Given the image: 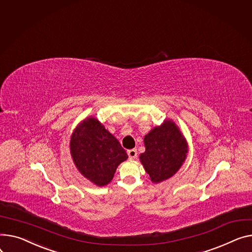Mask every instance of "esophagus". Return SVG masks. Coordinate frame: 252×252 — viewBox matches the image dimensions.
<instances>
[{
    "mask_svg": "<svg viewBox=\"0 0 252 252\" xmlns=\"http://www.w3.org/2000/svg\"><path fill=\"white\" fill-rule=\"evenodd\" d=\"M127 155L129 159H136L138 155V151L136 149H130L127 151Z\"/></svg>",
    "mask_w": 252,
    "mask_h": 252,
    "instance_id": "34e87169",
    "label": "esophagus"
}]
</instances>
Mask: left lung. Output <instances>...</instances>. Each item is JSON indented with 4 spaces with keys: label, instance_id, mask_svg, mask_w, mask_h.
I'll return each mask as SVG.
<instances>
[{
    "label": "left lung",
    "instance_id": "left-lung-1",
    "mask_svg": "<svg viewBox=\"0 0 252 252\" xmlns=\"http://www.w3.org/2000/svg\"><path fill=\"white\" fill-rule=\"evenodd\" d=\"M146 151L140 160L153 182L174 175L187 158L188 146L178 127L171 121L151 130L144 139Z\"/></svg>",
    "mask_w": 252,
    "mask_h": 252
}]
</instances>
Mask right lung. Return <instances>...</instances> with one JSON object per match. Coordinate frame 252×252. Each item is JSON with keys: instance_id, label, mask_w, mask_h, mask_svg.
<instances>
[{"instance_id": "obj_1", "label": "right lung", "mask_w": 252, "mask_h": 252, "mask_svg": "<svg viewBox=\"0 0 252 252\" xmlns=\"http://www.w3.org/2000/svg\"><path fill=\"white\" fill-rule=\"evenodd\" d=\"M70 146L78 170L98 187L108 184L117 166L127 159L120 142L94 117L77 126Z\"/></svg>"}]
</instances>
